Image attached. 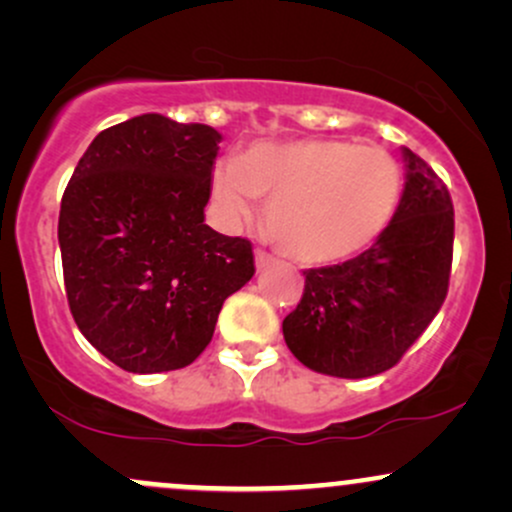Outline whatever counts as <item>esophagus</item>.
I'll return each mask as SVG.
<instances>
[{"label": "esophagus", "mask_w": 512, "mask_h": 512, "mask_svg": "<svg viewBox=\"0 0 512 512\" xmlns=\"http://www.w3.org/2000/svg\"><path fill=\"white\" fill-rule=\"evenodd\" d=\"M272 262H274V257L269 255L267 250H262V248L255 250V264H257V269H260V272H262V269H267Z\"/></svg>", "instance_id": "1"}]
</instances>
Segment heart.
I'll return each instance as SVG.
<instances>
[{
	"label": "heart",
	"instance_id": "obj_1",
	"mask_svg": "<svg viewBox=\"0 0 512 512\" xmlns=\"http://www.w3.org/2000/svg\"><path fill=\"white\" fill-rule=\"evenodd\" d=\"M214 197L228 221L267 199V231L281 252L305 264L349 260L390 226L402 195V168L380 146L349 139L257 144L214 170Z\"/></svg>",
	"mask_w": 512,
	"mask_h": 512
}]
</instances>
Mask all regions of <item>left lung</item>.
<instances>
[{"label":"left lung","instance_id":"8db88e82","mask_svg":"<svg viewBox=\"0 0 512 512\" xmlns=\"http://www.w3.org/2000/svg\"><path fill=\"white\" fill-rule=\"evenodd\" d=\"M404 192L373 248L342 264L305 269L296 310L284 317L291 354L317 373L370 378L392 368L448 296L455 211L445 182L414 151Z\"/></svg>","mask_w":512,"mask_h":512}]
</instances>
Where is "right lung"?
Listing matches in <instances>:
<instances>
[{
	"mask_svg": "<svg viewBox=\"0 0 512 512\" xmlns=\"http://www.w3.org/2000/svg\"><path fill=\"white\" fill-rule=\"evenodd\" d=\"M221 134L146 113L103 129L64 190V289L76 327L129 373L190 366L221 305L255 274L252 245L204 223Z\"/></svg>",
	"mask_w": 512,
	"mask_h": 512,
	"instance_id": "right-lung-1",
	"label": "right lung"
}]
</instances>
